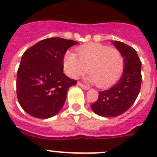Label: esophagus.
Masks as SVG:
<instances>
[{
	"label": "esophagus",
	"instance_id": "esophagus-1",
	"mask_svg": "<svg viewBox=\"0 0 157 157\" xmlns=\"http://www.w3.org/2000/svg\"><path fill=\"white\" fill-rule=\"evenodd\" d=\"M78 86H79L80 87H82V89H84V90H89V87L87 86L84 85L82 82H78Z\"/></svg>",
	"mask_w": 157,
	"mask_h": 157
}]
</instances>
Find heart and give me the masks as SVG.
I'll list each match as a JSON object with an SVG mask.
<instances>
[{"mask_svg":"<svg viewBox=\"0 0 157 157\" xmlns=\"http://www.w3.org/2000/svg\"><path fill=\"white\" fill-rule=\"evenodd\" d=\"M77 54L66 52L64 68L70 77H79L87 70L88 80L100 88L113 85L121 76L124 58L120 50L99 43H90L79 46Z\"/></svg>","mask_w":157,"mask_h":157,"instance_id":"1","label":"heart"}]
</instances>
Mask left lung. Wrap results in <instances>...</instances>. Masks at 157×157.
<instances>
[{"instance_id":"1","label":"left lung","mask_w":157,"mask_h":157,"mask_svg":"<svg viewBox=\"0 0 157 157\" xmlns=\"http://www.w3.org/2000/svg\"><path fill=\"white\" fill-rule=\"evenodd\" d=\"M113 45L124 57L123 75L112 88L99 92L98 99L90 105L96 114L105 117H115L128 110L138 98L142 79L141 62L135 49L119 41Z\"/></svg>"}]
</instances>
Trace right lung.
I'll return each instance as SVG.
<instances>
[{
    "instance_id": "right-lung-1",
    "label": "right lung",
    "mask_w": 157,
    "mask_h": 157,
    "mask_svg": "<svg viewBox=\"0 0 157 157\" xmlns=\"http://www.w3.org/2000/svg\"><path fill=\"white\" fill-rule=\"evenodd\" d=\"M76 44L49 37L25 51L18 68L16 94L19 105L29 115L47 119L62 109L69 87L77 83L63 73V57Z\"/></svg>"
}]
</instances>
